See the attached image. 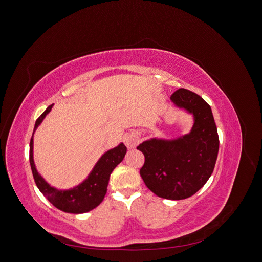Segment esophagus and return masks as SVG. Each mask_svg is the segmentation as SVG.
<instances>
[{
  "mask_svg": "<svg viewBox=\"0 0 262 262\" xmlns=\"http://www.w3.org/2000/svg\"><path fill=\"white\" fill-rule=\"evenodd\" d=\"M124 143H125V145L128 148H133V147H136L138 145L139 138L136 136V134L128 133L124 137Z\"/></svg>",
  "mask_w": 262,
  "mask_h": 262,
  "instance_id": "1",
  "label": "esophagus"
}]
</instances>
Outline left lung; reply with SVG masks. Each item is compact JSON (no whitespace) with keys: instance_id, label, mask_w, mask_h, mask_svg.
<instances>
[{"instance_id":"obj_1","label":"left lung","mask_w":262,"mask_h":262,"mask_svg":"<svg viewBox=\"0 0 262 262\" xmlns=\"http://www.w3.org/2000/svg\"><path fill=\"white\" fill-rule=\"evenodd\" d=\"M194 117L191 132L176 140L150 139L137 148L145 162L140 175L157 196L182 200L193 195L212 175L219 153V134L210 105L199 95L179 89L170 96Z\"/></svg>"}]
</instances>
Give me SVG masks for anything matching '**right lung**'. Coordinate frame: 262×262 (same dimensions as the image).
Listing matches in <instances>:
<instances>
[{
	"instance_id": "right-lung-1",
	"label": "right lung",
	"mask_w": 262,
	"mask_h": 262,
	"mask_svg": "<svg viewBox=\"0 0 262 262\" xmlns=\"http://www.w3.org/2000/svg\"><path fill=\"white\" fill-rule=\"evenodd\" d=\"M52 106L53 105H50L37 119L34 132L38 128V125L42 122L47 114L50 113ZM33 144L34 140L31 138L29 143V162L38 189L55 208L63 212L75 214L89 212L101 203L107 192L110 173L117 167L118 164L122 162L126 153L125 145L120 143L117 147L109 149L99 158V161L90 173L89 178L83 181L81 185L70 190H58L47 184L45 179L38 173L34 163Z\"/></svg>"
}]
</instances>
